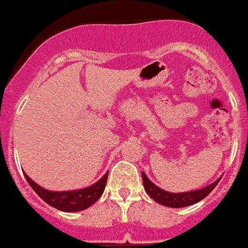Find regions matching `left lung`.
Returning a JSON list of instances; mask_svg holds the SVG:
<instances>
[{"label":"left lung","instance_id":"8db88e82","mask_svg":"<svg viewBox=\"0 0 248 248\" xmlns=\"http://www.w3.org/2000/svg\"><path fill=\"white\" fill-rule=\"evenodd\" d=\"M141 177L142 182H144V188L147 194L150 195V198L154 199L156 203L161 204V205L169 206V208H185V206H189L195 203H198L202 199L205 198L206 195L217 187V185L219 183L220 179H221V177H220L217 181L213 182L212 185L201 188V189L190 190V192L171 193L167 192V190L161 189L155 183H152L144 172H141Z\"/></svg>","mask_w":248,"mask_h":248}]
</instances>
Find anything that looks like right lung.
<instances>
[{"label": "right lung", "instance_id": "add662e5", "mask_svg": "<svg viewBox=\"0 0 248 248\" xmlns=\"http://www.w3.org/2000/svg\"><path fill=\"white\" fill-rule=\"evenodd\" d=\"M23 173L28 181L29 186L33 188L34 192L39 195L45 203H47L53 208L59 209L61 212L66 213L81 212V210H85V209L90 208L92 204L96 203L101 198V195L103 194L107 185V178H108V172H107L99 181H97L92 186L81 188V189L56 192V190L45 189L42 186L35 183L26 172H23Z\"/></svg>", "mask_w": 248, "mask_h": 248}]
</instances>
